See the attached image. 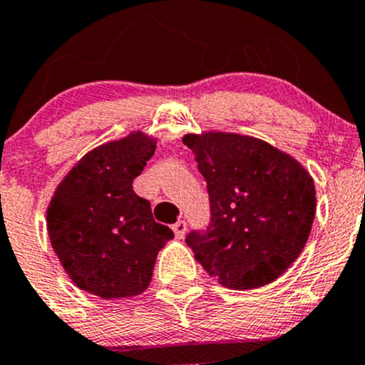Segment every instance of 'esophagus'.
Instances as JSON below:
<instances>
[{
  "label": "esophagus",
  "instance_id": "34e87169",
  "mask_svg": "<svg viewBox=\"0 0 365 365\" xmlns=\"http://www.w3.org/2000/svg\"><path fill=\"white\" fill-rule=\"evenodd\" d=\"M172 230H174L175 237H178V239H182L184 235H186L187 225L184 223V221H178V223H174V225H172Z\"/></svg>",
  "mask_w": 365,
  "mask_h": 365
}]
</instances>
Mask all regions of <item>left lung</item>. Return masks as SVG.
<instances>
[{"label":"left lung","instance_id":"left-lung-1","mask_svg":"<svg viewBox=\"0 0 365 365\" xmlns=\"http://www.w3.org/2000/svg\"><path fill=\"white\" fill-rule=\"evenodd\" d=\"M207 182L210 223L187 234L198 264L232 290L281 276L306 246L317 212L309 172L287 153L247 135L187 133Z\"/></svg>","mask_w":365,"mask_h":365}]
</instances>
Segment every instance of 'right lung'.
<instances>
[{
    "label": "right lung",
    "instance_id": "right-lung-1",
    "mask_svg": "<svg viewBox=\"0 0 365 365\" xmlns=\"http://www.w3.org/2000/svg\"><path fill=\"white\" fill-rule=\"evenodd\" d=\"M155 151L156 138L131 131L82 156L56 187L47 209L48 239L81 290L126 299L151 283L158 251L174 237L133 191V179Z\"/></svg>",
    "mask_w": 365,
    "mask_h": 365
}]
</instances>
